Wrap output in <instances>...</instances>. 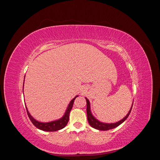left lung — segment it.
<instances>
[{
  "label": "left lung",
  "instance_id": "obj_1",
  "mask_svg": "<svg viewBox=\"0 0 160 160\" xmlns=\"http://www.w3.org/2000/svg\"><path fill=\"white\" fill-rule=\"evenodd\" d=\"M87 101V115H88V122L89 123V125L92 128H93L94 129H96L98 130H101V131H108L109 129H111L117 128L118 126H119V125L122 124V123H123L125 120L127 119V118H128V116L132 111V107H133V103L132 105V107H131L129 112L128 113V114L126 115V116L119 121H118V122L115 123H104V122H100L99 120H98L97 119L95 116L93 115L91 112V105H90V101H89V99L85 98Z\"/></svg>",
  "mask_w": 160,
  "mask_h": 160
}]
</instances>
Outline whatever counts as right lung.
<instances>
[{
	"label": "right lung",
	"instance_id": "right-lung-1",
	"mask_svg": "<svg viewBox=\"0 0 160 160\" xmlns=\"http://www.w3.org/2000/svg\"><path fill=\"white\" fill-rule=\"evenodd\" d=\"M24 83H25V79H24ZM22 89H24V83H23V86H22ZM22 92H23V89H22ZM79 95H76L75 98L70 101L68 106H67V108L65 110V113L61 118L54 120V121H51V122H38V121H37V119H35L30 114L29 111H28V109H27L26 104H25V107H26V109L27 111V114H28V118H29L30 120L31 121V122L33 123V125H35L37 128L41 130L45 131V132H56V131L60 130L62 128H64L67 125V123H68L69 119L70 111L72 108V105H73L75 99Z\"/></svg>",
	"mask_w": 160,
	"mask_h": 160
}]
</instances>
